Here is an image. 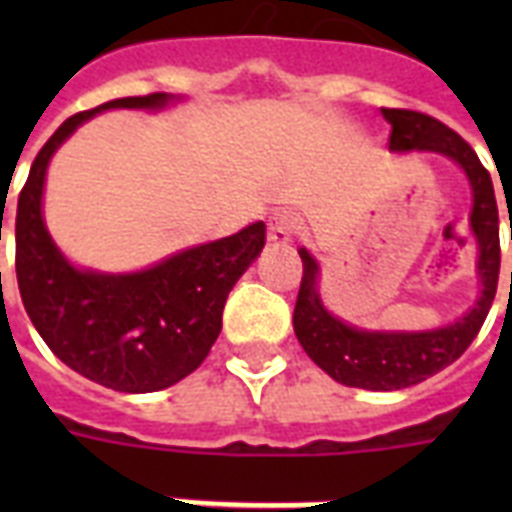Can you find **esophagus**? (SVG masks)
Wrapping results in <instances>:
<instances>
[{
	"label": "esophagus",
	"mask_w": 512,
	"mask_h": 512,
	"mask_svg": "<svg viewBox=\"0 0 512 512\" xmlns=\"http://www.w3.org/2000/svg\"><path fill=\"white\" fill-rule=\"evenodd\" d=\"M297 231L295 217L287 215V212H279V215L271 217V223H268V244L273 247H287L292 236Z\"/></svg>",
	"instance_id": "obj_1"
}]
</instances>
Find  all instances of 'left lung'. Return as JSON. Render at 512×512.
<instances>
[{"label": "left lung", "mask_w": 512, "mask_h": 512, "mask_svg": "<svg viewBox=\"0 0 512 512\" xmlns=\"http://www.w3.org/2000/svg\"><path fill=\"white\" fill-rule=\"evenodd\" d=\"M390 122V148L393 151H436L452 156L473 185V212L470 225L478 239V273L484 292L478 303L460 321L433 332L414 335H385V332H361L335 319L321 305L316 292L319 265L305 249L303 281L295 303V335L303 350L319 364L332 380L364 390H401L428 380L436 372L454 364L468 350L484 327L489 308L497 295L500 279V212L494 199V185L478 154L446 124L409 108H382Z\"/></svg>", "instance_id": "8db88e82"}]
</instances>
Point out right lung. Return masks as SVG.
Returning a JSON list of instances; mask_svg holds the SVG:
<instances>
[{"mask_svg": "<svg viewBox=\"0 0 512 512\" xmlns=\"http://www.w3.org/2000/svg\"><path fill=\"white\" fill-rule=\"evenodd\" d=\"M167 92L116 98L74 114L36 154L18 196L15 273L26 313L50 350L74 372L122 393L170 388L199 369L223 329L225 297L265 247V223L140 273L76 271L42 220V188L55 148L106 108H159Z\"/></svg>", "mask_w": 512, "mask_h": 512, "instance_id": "obj_1", "label": "right lung"}]
</instances>
